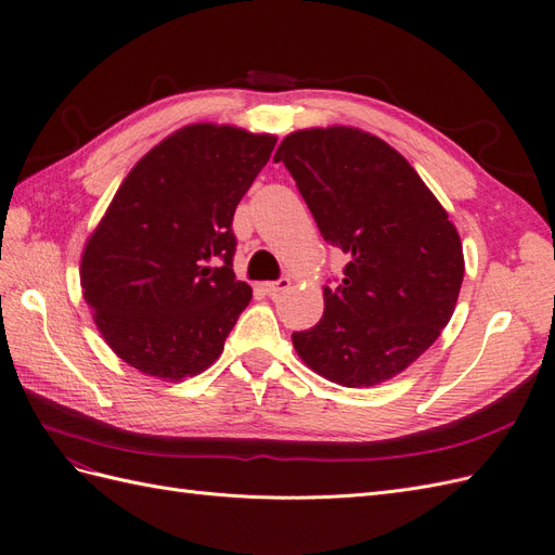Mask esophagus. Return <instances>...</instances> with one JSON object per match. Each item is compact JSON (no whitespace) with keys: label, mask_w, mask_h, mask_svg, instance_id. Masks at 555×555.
<instances>
[{"label":"esophagus","mask_w":555,"mask_h":555,"mask_svg":"<svg viewBox=\"0 0 555 555\" xmlns=\"http://www.w3.org/2000/svg\"><path fill=\"white\" fill-rule=\"evenodd\" d=\"M289 284H292L289 278H280V280H275V282H266V284H263V292H266L268 296H278L280 292L289 289Z\"/></svg>","instance_id":"obj_1"}]
</instances>
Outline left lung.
Returning <instances> with one entry per match:
<instances>
[{"instance_id": "1", "label": "left lung", "mask_w": 555, "mask_h": 555, "mask_svg": "<svg viewBox=\"0 0 555 555\" xmlns=\"http://www.w3.org/2000/svg\"><path fill=\"white\" fill-rule=\"evenodd\" d=\"M326 243L349 257L324 317L292 335L317 375L343 386L396 377L438 340L465 273L459 231L389 143L354 127L300 129L275 153Z\"/></svg>"}]
</instances>
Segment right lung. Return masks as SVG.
<instances>
[{"mask_svg":"<svg viewBox=\"0 0 555 555\" xmlns=\"http://www.w3.org/2000/svg\"><path fill=\"white\" fill-rule=\"evenodd\" d=\"M278 139L190 125L133 166L80 259L108 347L137 371L180 382L222 354L251 289L233 275V212Z\"/></svg>","mask_w":555,"mask_h":555,"instance_id":"add662e5","label":"right lung"}]
</instances>
